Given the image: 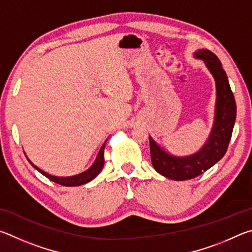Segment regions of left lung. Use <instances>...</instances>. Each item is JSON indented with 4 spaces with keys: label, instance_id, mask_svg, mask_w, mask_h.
I'll use <instances>...</instances> for the list:
<instances>
[{
    "label": "left lung",
    "instance_id": "8db88e82",
    "mask_svg": "<svg viewBox=\"0 0 252 252\" xmlns=\"http://www.w3.org/2000/svg\"><path fill=\"white\" fill-rule=\"evenodd\" d=\"M196 56L204 60L207 67L214 75L217 86L215 124L206 145L201 151L192 156L175 157L165 153L149 137L154 168L160 175L174 180L195 178L221 159L230 143L236 121L237 107L235 96L229 85L227 74L222 68L221 62L208 50L198 51Z\"/></svg>",
    "mask_w": 252,
    "mask_h": 252
}]
</instances>
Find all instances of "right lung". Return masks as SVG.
<instances>
[{
    "mask_svg": "<svg viewBox=\"0 0 252 252\" xmlns=\"http://www.w3.org/2000/svg\"><path fill=\"white\" fill-rule=\"evenodd\" d=\"M105 144L103 146H101L100 151L98 153V155H97V158L94 164L91 167L90 169L84 171V173L76 175V176H72V177H55V176H52V175H48L45 171H43L42 169H39L38 167L35 166L33 162H31V165H32L35 169H37L39 173L42 175L45 176L48 179H51L52 182H54L56 184H60L62 186H66V187H74V186H81V185L86 184L88 182H91V180L94 179L97 175L100 173V170L103 169L104 167V151H105Z\"/></svg>",
    "mask_w": 252,
    "mask_h": 252,
    "instance_id": "obj_1",
    "label": "right lung"
}]
</instances>
